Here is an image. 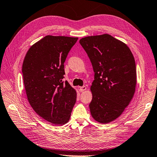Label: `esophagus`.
Listing matches in <instances>:
<instances>
[{
  "label": "esophagus",
  "instance_id": "esophagus-1",
  "mask_svg": "<svg viewBox=\"0 0 157 157\" xmlns=\"http://www.w3.org/2000/svg\"><path fill=\"white\" fill-rule=\"evenodd\" d=\"M86 89H87L86 86L80 87H79V91H80V92H83V91H86Z\"/></svg>",
  "mask_w": 157,
  "mask_h": 157
}]
</instances>
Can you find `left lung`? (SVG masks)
<instances>
[{
	"label": "left lung",
	"mask_w": 157,
	"mask_h": 157,
	"mask_svg": "<svg viewBox=\"0 0 157 157\" xmlns=\"http://www.w3.org/2000/svg\"><path fill=\"white\" fill-rule=\"evenodd\" d=\"M79 43L95 72L91 114L98 122H113L122 114L135 93V59L126 44L109 34L84 37Z\"/></svg>",
	"instance_id": "obj_1"
}]
</instances>
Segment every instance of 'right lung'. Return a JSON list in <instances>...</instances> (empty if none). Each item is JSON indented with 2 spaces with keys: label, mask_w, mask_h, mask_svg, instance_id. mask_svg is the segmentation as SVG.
Wrapping results in <instances>:
<instances>
[{
  "label": "right lung",
  "mask_w": 157,
  "mask_h": 157,
  "mask_svg": "<svg viewBox=\"0 0 157 157\" xmlns=\"http://www.w3.org/2000/svg\"><path fill=\"white\" fill-rule=\"evenodd\" d=\"M78 37L47 35L31 46L22 65L24 83L30 105L48 122L69 121L77 94L64 78V63Z\"/></svg>",
  "instance_id": "add662e5"
}]
</instances>
